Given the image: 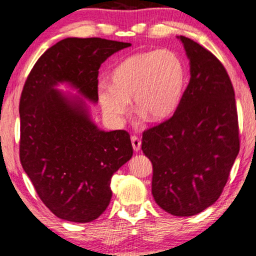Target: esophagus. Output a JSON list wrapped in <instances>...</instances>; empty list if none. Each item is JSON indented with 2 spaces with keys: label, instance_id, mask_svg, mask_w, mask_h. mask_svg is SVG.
<instances>
[{
  "label": "esophagus",
  "instance_id": "esophagus-1",
  "mask_svg": "<svg viewBox=\"0 0 256 256\" xmlns=\"http://www.w3.org/2000/svg\"><path fill=\"white\" fill-rule=\"evenodd\" d=\"M131 142H132L133 150H134L136 152L140 150V147H142V140H140L136 136H131Z\"/></svg>",
  "mask_w": 256,
  "mask_h": 256
}]
</instances>
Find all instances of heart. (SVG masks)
<instances>
[{
    "mask_svg": "<svg viewBox=\"0 0 256 256\" xmlns=\"http://www.w3.org/2000/svg\"><path fill=\"white\" fill-rule=\"evenodd\" d=\"M110 84L97 88V100L104 116L114 126H122L130 110V100L136 112L152 122L172 117L181 106L186 84L183 61L168 50L128 56L109 73Z\"/></svg>",
    "mask_w": 256,
    "mask_h": 256,
    "instance_id": "b5f03b06",
    "label": "heart"
}]
</instances>
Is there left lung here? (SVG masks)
<instances>
[{"label":"left lung","instance_id":"8db88e82","mask_svg":"<svg viewBox=\"0 0 256 256\" xmlns=\"http://www.w3.org/2000/svg\"><path fill=\"white\" fill-rule=\"evenodd\" d=\"M190 81L172 118L142 133L152 161V194L166 212L190 217L219 198L239 153L234 90L220 61L180 36Z\"/></svg>","mask_w":256,"mask_h":256}]
</instances>
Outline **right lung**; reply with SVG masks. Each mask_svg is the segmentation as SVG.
<instances>
[{
  "instance_id": "right-lung-1",
  "label": "right lung",
  "mask_w": 256,
  "mask_h": 256,
  "mask_svg": "<svg viewBox=\"0 0 256 256\" xmlns=\"http://www.w3.org/2000/svg\"><path fill=\"white\" fill-rule=\"evenodd\" d=\"M130 42L66 38L39 58L20 100V158L38 196L58 218L95 220L106 211L111 178L132 158L124 130L97 128L86 103H97L98 70ZM68 84L82 97L57 89Z\"/></svg>"
}]
</instances>
